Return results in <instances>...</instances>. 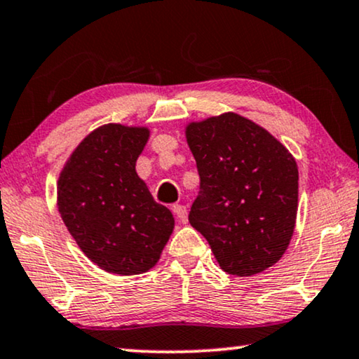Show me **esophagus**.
Instances as JSON below:
<instances>
[{
  "instance_id": "1",
  "label": "esophagus",
  "mask_w": 359,
  "mask_h": 359,
  "mask_svg": "<svg viewBox=\"0 0 359 359\" xmlns=\"http://www.w3.org/2000/svg\"><path fill=\"white\" fill-rule=\"evenodd\" d=\"M172 212H174L177 222L187 223V208H185L184 205H174V207H172Z\"/></svg>"
}]
</instances>
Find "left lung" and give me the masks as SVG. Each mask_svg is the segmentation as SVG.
I'll return each instance as SVG.
<instances>
[{
	"instance_id": "obj_1",
	"label": "left lung",
	"mask_w": 359,
	"mask_h": 359,
	"mask_svg": "<svg viewBox=\"0 0 359 359\" xmlns=\"http://www.w3.org/2000/svg\"><path fill=\"white\" fill-rule=\"evenodd\" d=\"M185 137L200 175L189 222L219 267L248 277L274 266L297 218L294 156L269 131L233 111L189 123Z\"/></svg>"
}]
</instances>
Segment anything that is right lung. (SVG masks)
<instances>
[{
    "label": "right lung",
    "mask_w": 359,
    "mask_h": 359,
    "mask_svg": "<svg viewBox=\"0 0 359 359\" xmlns=\"http://www.w3.org/2000/svg\"><path fill=\"white\" fill-rule=\"evenodd\" d=\"M149 128L108 123L75 147L57 180V207L72 238L100 269L142 274L159 261L174 217L156 203L136 161Z\"/></svg>",
    "instance_id": "1"
}]
</instances>
